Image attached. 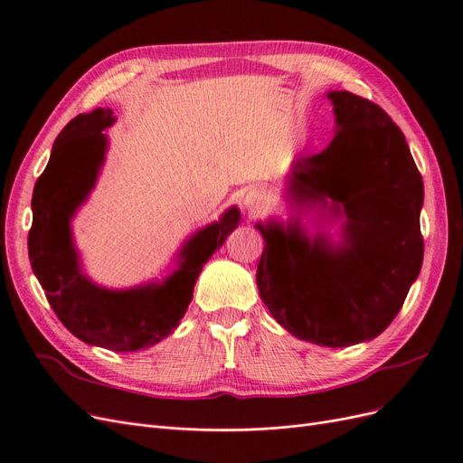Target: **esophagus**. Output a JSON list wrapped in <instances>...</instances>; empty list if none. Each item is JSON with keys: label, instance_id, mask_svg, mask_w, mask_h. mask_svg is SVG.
Masks as SVG:
<instances>
[{"label": "esophagus", "instance_id": "obj_1", "mask_svg": "<svg viewBox=\"0 0 463 463\" xmlns=\"http://www.w3.org/2000/svg\"><path fill=\"white\" fill-rule=\"evenodd\" d=\"M267 203H269V196L265 191H261V188H251V191H248L242 200L244 210L251 215L261 213L267 208Z\"/></svg>", "mask_w": 463, "mask_h": 463}]
</instances>
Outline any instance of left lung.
Instances as JSON below:
<instances>
[{"instance_id":"8db88e82","label":"left lung","mask_w":463,"mask_h":463,"mask_svg":"<svg viewBox=\"0 0 463 463\" xmlns=\"http://www.w3.org/2000/svg\"><path fill=\"white\" fill-rule=\"evenodd\" d=\"M335 137L299 156L288 177L296 212L318 208L341 219V241L307 236L299 217L258 222L263 303L289 334L324 347L380 335L420 275L423 181L399 126L375 102L330 91ZM329 213L326 214V212Z\"/></svg>"}]
</instances>
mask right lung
Returning a JSON list of instances; mask_svg holds the SVG:
<instances>
[{"label": "right lung", "instance_id": "obj_1", "mask_svg": "<svg viewBox=\"0 0 463 463\" xmlns=\"http://www.w3.org/2000/svg\"><path fill=\"white\" fill-rule=\"evenodd\" d=\"M116 122L110 109L80 114L59 133L32 194L28 255L45 298L64 326L83 344L116 353L156 345L179 326L193 299L203 263L241 222L229 208L219 221L193 234L177 255V269L164 282L109 289L81 272L71 219L88 200L107 154V135Z\"/></svg>", "mask_w": 463, "mask_h": 463}]
</instances>
